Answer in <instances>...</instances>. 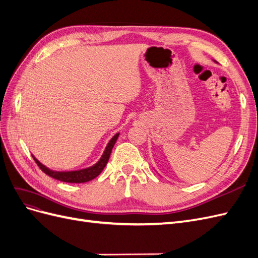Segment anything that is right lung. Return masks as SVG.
<instances>
[{"label":"right lung","mask_w":258,"mask_h":258,"mask_svg":"<svg viewBox=\"0 0 258 258\" xmlns=\"http://www.w3.org/2000/svg\"><path fill=\"white\" fill-rule=\"evenodd\" d=\"M118 136H119V134H116L110 140V142L107 143L102 156H101V158L99 159V161L96 163V165H93V166H91L89 168H86V169L75 170V171H53V170L48 169L47 167H45L43 163H41L34 157V156H32V157L35 160L36 165L40 167V169L43 171V172L49 175L50 177L59 179V181L66 182V183H86V182H89V181H91V179L97 177L101 172H102V170L104 169V167L106 166V163L108 161V158H110L112 150L117 141V138H118Z\"/></svg>","instance_id":"right-lung-1"}]
</instances>
